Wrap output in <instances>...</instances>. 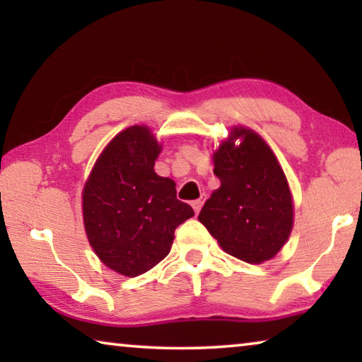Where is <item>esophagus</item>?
<instances>
[{
    "mask_svg": "<svg viewBox=\"0 0 362 362\" xmlns=\"http://www.w3.org/2000/svg\"><path fill=\"white\" fill-rule=\"evenodd\" d=\"M203 203H204V201L203 199H196V201H193V211H194V214H196V216H198V214H199V211H201V207H203Z\"/></svg>",
    "mask_w": 362,
    "mask_h": 362,
    "instance_id": "obj_1",
    "label": "esophagus"
}]
</instances>
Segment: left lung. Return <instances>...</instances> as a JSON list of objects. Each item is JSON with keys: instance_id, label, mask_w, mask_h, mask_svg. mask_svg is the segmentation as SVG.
Returning a JSON list of instances; mask_svg holds the SVG:
<instances>
[{"instance_id": "left-lung-1", "label": "left lung", "mask_w": 362, "mask_h": 362, "mask_svg": "<svg viewBox=\"0 0 362 362\" xmlns=\"http://www.w3.org/2000/svg\"><path fill=\"white\" fill-rule=\"evenodd\" d=\"M220 187L198 220L226 254L252 265L272 260L293 226L289 182L269 145L246 126H231L212 151Z\"/></svg>"}]
</instances>
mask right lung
I'll return each instance as SVG.
<instances>
[{"instance_id": "right-lung-1", "label": "right lung", "mask_w": 362, "mask_h": 362, "mask_svg": "<svg viewBox=\"0 0 362 362\" xmlns=\"http://www.w3.org/2000/svg\"><path fill=\"white\" fill-rule=\"evenodd\" d=\"M163 150L148 126L134 124L110 140L84 182L83 222L103 265L127 278L170 252L177 226L194 212L177 199L175 182L155 173Z\"/></svg>"}]
</instances>
